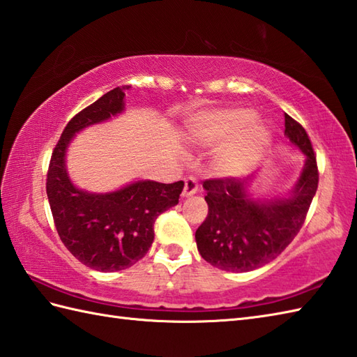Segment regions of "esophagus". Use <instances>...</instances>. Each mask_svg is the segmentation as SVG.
Segmentation results:
<instances>
[{
    "mask_svg": "<svg viewBox=\"0 0 357 357\" xmlns=\"http://www.w3.org/2000/svg\"><path fill=\"white\" fill-rule=\"evenodd\" d=\"M198 190H199L198 179H196L195 176H188L185 179V185H184V190H183L184 198H188V196H193Z\"/></svg>",
    "mask_w": 357,
    "mask_h": 357,
    "instance_id": "1",
    "label": "esophagus"
}]
</instances>
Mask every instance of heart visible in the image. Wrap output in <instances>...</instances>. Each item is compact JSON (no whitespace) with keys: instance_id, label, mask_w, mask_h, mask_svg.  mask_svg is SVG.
I'll use <instances>...</instances> for the list:
<instances>
[{"instance_id":"b5f03b06","label":"heart","mask_w":357,"mask_h":357,"mask_svg":"<svg viewBox=\"0 0 357 357\" xmlns=\"http://www.w3.org/2000/svg\"><path fill=\"white\" fill-rule=\"evenodd\" d=\"M190 138L201 146L227 144L221 164L233 170L252 161L268 142V133L255 124V113L245 109H230L196 116L188 124Z\"/></svg>"}]
</instances>
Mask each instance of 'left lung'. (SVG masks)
Instances as JSON below:
<instances>
[{"instance_id":"8db88e82","label":"left lung","mask_w":357,"mask_h":357,"mask_svg":"<svg viewBox=\"0 0 357 357\" xmlns=\"http://www.w3.org/2000/svg\"><path fill=\"white\" fill-rule=\"evenodd\" d=\"M285 135L307 159L291 198L256 202L236 178L204 181L208 215L196 230V244L208 264L225 271H252L284 252L305 222L317 184L316 153L305 128L285 113Z\"/></svg>"}]
</instances>
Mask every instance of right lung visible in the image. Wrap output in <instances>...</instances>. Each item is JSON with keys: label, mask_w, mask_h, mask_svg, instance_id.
<instances>
[{"label": "right lung", "mask_w": 357, "mask_h": 357, "mask_svg": "<svg viewBox=\"0 0 357 357\" xmlns=\"http://www.w3.org/2000/svg\"><path fill=\"white\" fill-rule=\"evenodd\" d=\"M126 89L110 90L67 123L53 149L45 183L59 239L79 262L105 273L132 267L147 255L156 218L176 206L184 188L183 181H141L123 190L92 195L70 183L64 167L67 144L81 128L123 112Z\"/></svg>", "instance_id": "add662e5"}]
</instances>
